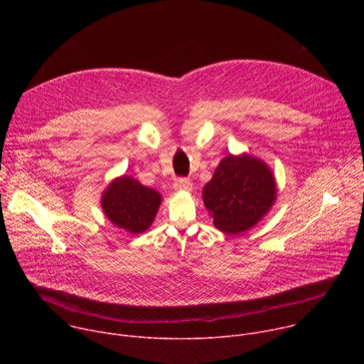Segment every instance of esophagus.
I'll use <instances>...</instances> for the list:
<instances>
[{
    "instance_id": "esophagus-1",
    "label": "esophagus",
    "mask_w": 364,
    "mask_h": 364,
    "mask_svg": "<svg viewBox=\"0 0 364 364\" xmlns=\"http://www.w3.org/2000/svg\"><path fill=\"white\" fill-rule=\"evenodd\" d=\"M174 188H176L177 191L188 193V191H191L193 184H191L188 180H186V178H178V180L174 181Z\"/></svg>"
}]
</instances>
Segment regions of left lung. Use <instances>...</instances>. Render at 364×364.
Returning a JSON list of instances; mask_svg holds the SVG:
<instances>
[{"instance_id":"1","label":"left lung","mask_w":364,"mask_h":364,"mask_svg":"<svg viewBox=\"0 0 364 364\" xmlns=\"http://www.w3.org/2000/svg\"><path fill=\"white\" fill-rule=\"evenodd\" d=\"M277 200V181L268 164L249 154H229L203 188V203L216 229L240 235L261 222Z\"/></svg>"}]
</instances>
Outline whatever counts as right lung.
Instances as JSON below:
<instances>
[{
    "label": "right lung",
    "mask_w": 364,
    "mask_h": 364,
    "mask_svg": "<svg viewBox=\"0 0 364 364\" xmlns=\"http://www.w3.org/2000/svg\"><path fill=\"white\" fill-rule=\"evenodd\" d=\"M163 196L142 186L131 176L114 178L100 196L105 216L119 229L138 235L144 233L159 213Z\"/></svg>",
    "instance_id": "1"
}]
</instances>
